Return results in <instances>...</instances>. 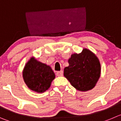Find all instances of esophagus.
Returning a JSON list of instances; mask_svg holds the SVG:
<instances>
[{"label": "esophagus", "mask_w": 121, "mask_h": 121, "mask_svg": "<svg viewBox=\"0 0 121 121\" xmlns=\"http://www.w3.org/2000/svg\"><path fill=\"white\" fill-rule=\"evenodd\" d=\"M56 75L57 76H62L63 75V71H60L56 72Z\"/></svg>", "instance_id": "esophagus-1"}]
</instances>
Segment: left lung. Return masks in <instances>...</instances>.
Wrapping results in <instances>:
<instances>
[{
  "label": "left lung",
  "instance_id": "1",
  "mask_svg": "<svg viewBox=\"0 0 121 121\" xmlns=\"http://www.w3.org/2000/svg\"><path fill=\"white\" fill-rule=\"evenodd\" d=\"M68 63L64 75L73 87L86 91L95 86L100 75V64L90 50L84 49L80 53L73 54Z\"/></svg>",
  "mask_w": 121,
  "mask_h": 121
}]
</instances>
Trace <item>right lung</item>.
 <instances>
[{
    "label": "right lung",
    "mask_w": 121,
    "mask_h": 121,
    "mask_svg": "<svg viewBox=\"0 0 121 121\" xmlns=\"http://www.w3.org/2000/svg\"><path fill=\"white\" fill-rule=\"evenodd\" d=\"M23 78L28 88L43 93L50 87L55 75L50 66L32 57L24 68Z\"/></svg>",
    "instance_id": "right-lung-1"
}]
</instances>
